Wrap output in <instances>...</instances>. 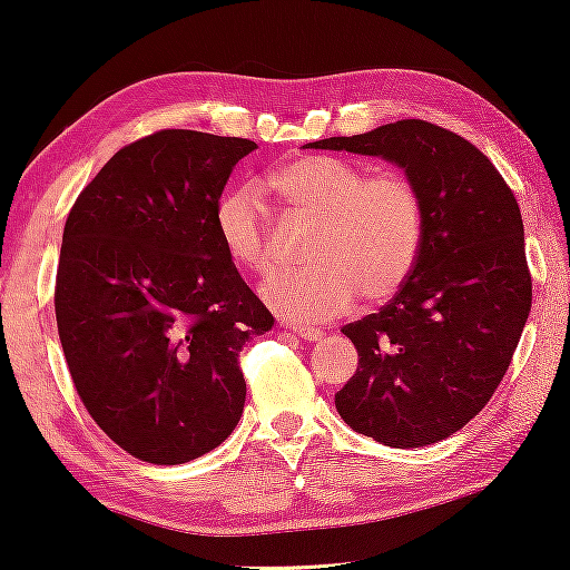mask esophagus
Returning <instances> with one entry per match:
<instances>
[{
	"mask_svg": "<svg viewBox=\"0 0 570 570\" xmlns=\"http://www.w3.org/2000/svg\"><path fill=\"white\" fill-rule=\"evenodd\" d=\"M293 333L301 335L305 341H321L323 331L321 328H305V325H293Z\"/></svg>",
	"mask_w": 570,
	"mask_h": 570,
	"instance_id": "esophagus-1",
	"label": "esophagus"
}]
</instances>
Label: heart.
I'll list each match as a JSON object with an SVG mask.
<instances>
[{
    "label": "heart",
    "instance_id": "obj_1",
    "mask_svg": "<svg viewBox=\"0 0 570 570\" xmlns=\"http://www.w3.org/2000/svg\"><path fill=\"white\" fill-rule=\"evenodd\" d=\"M287 207L318 219L307 259L313 267L275 275L263 287L273 311L323 323L351 311L358 293L371 303L394 295L416 265L424 239V199L414 179L389 169L371 174L341 156H301L267 176ZM214 227L232 263L269 269V222L263 194L237 186L222 194Z\"/></svg>",
    "mask_w": 570,
    "mask_h": 570
}]
</instances>
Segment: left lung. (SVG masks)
<instances>
[{"label": "left lung", "mask_w": 570, "mask_h": 570, "mask_svg": "<svg viewBox=\"0 0 570 570\" xmlns=\"http://www.w3.org/2000/svg\"><path fill=\"white\" fill-rule=\"evenodd\" d=\"M307 146L381 156L422 191L412 275L379 313L343 325L358 368L335 409L386 446L442 442L495 394L533 303L515 194L478 146L419 118Z\"/></svg>", "instance_id": "left-lung-1"}]
</instances>
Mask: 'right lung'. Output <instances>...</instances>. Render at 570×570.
Masks as SVG:
<instances>
[{
  "mask_svg": "<svg viewBox=\"0 0 570 570\" xmlns=\"http://www.w3.org/2000/svg\"><path fill=\"white\" fill-rule=\"evenodd\" d=\"M249 138L166 128L120 148L62 232L55 318L72 384L118 446L184 464L237 426L239 351L275 321L224 252L214 209Z\"/></svg>",
  "mask_w": 570,
  "mask_h": 570,
  "instance_id": "obj_1",
  "label": "right lung"
}]
</instances>
